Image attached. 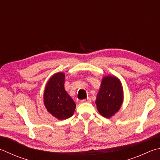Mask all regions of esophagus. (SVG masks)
<instances>
[{
	"mask_svg": "<svg viewBox=\"0 0 160 160\" xmlns=\"http://www.w3.org/2000/svg\"><path fill=\"white\" fill-rule=\"evenodd\" d=\"M91 101V98H87V99H84V100H82V101H81V102H90Z\"/></svg>",
	"mask_w": 160,
	"mask_h": 160,
	"instance_id": "1",
	"label": "esophagus"
}]
</instances>
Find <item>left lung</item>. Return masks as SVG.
Instances as JSON below:
<instances>
[{"instance_id": "1", "label": "left lung", "mask_w": 160, "mask_h": 160, "mask_svg": "<svg viewBox=\"0 0 160 160\" xmlns=\"http://www.w3.org/2000/svg\"><path fill=\"white\" fill-rule=\"evenodd\" d=\"M123 101V91L120 80L114 76L103 77L96 104L102 117L111 118L119 110Z\"/></svg>"}]
</instances>
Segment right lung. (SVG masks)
<instances>
[{
	"label": "right lung",
	"instance_id": "add662e5",
	"mask_svg": "<svg viewBox=\"0 0 160 160\" xmlns=\"http://www.w3.org/2000/svg\"><path fill=\"white\" fill-rule=\"evenodd\" d=\"M65 74L55 73L46 84L43 102L49 113L59 120L67 119L73 114L76 105L64 89Z\"/></svg>",
	"mask_w": 160,
	"mask_h": 160
}]
</instances>
